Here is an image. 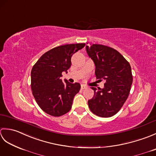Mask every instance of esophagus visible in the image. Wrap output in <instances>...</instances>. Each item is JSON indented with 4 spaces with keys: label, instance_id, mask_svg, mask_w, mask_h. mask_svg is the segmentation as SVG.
I'll use <instances>...</instances> for the list:
<instances>
[{
    "label": "esophagus",
    "instance_id": "obj_1",
    "mask_svg": "<svg viewBox=\"0 0 156 156\" xmlns=\"http://www.w3.org/2000/svg\"><path fill=\"white\" fill-rule=\"evenodd\" d=\"M88 88L87 86L84 85V84H82V85H81V88H82V89H86V88Z\"/></svg>",
    "mask_w": 156,
    "mask_h": 156
}]
</instances>
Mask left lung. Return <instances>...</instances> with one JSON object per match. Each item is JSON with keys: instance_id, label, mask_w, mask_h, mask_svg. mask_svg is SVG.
Listing matches in <instances>:
<instances>
[{"instance_id": "left-lung-1", "label": "left lung", "mask_w": 156, "mask_h": 156, "mask_svg": "<svg viewBox=\"0 0 156 156\" xmlns=\"http://www.w3.org/2000/svg\"><path fill=\"white\" fill-rule=\"evenodd\" d=\"M86 49L95 64L96 77L105 80L103 88L92 87L94 95L88 101V107L98 117H111L129 97L133 82L131 66L118 51L108 46L92 44Z\"/></svg>"}]
</instances>
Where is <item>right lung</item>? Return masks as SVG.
<instances>
[{"instance_id":"right-lung-1","label":"right lung","mask_w":156,"mask_h":156,"mask_svg":"<svg viewBox=\"0 0 156 156\" xmlns=\"http://www.w3.org/2000/svg\"><path fill=\"white\" fill-rule=\"evenodd\" d=\"M84 46L85 44H76L54 48L43 54L33 66L32 93L39 107L48 115L59 117L71 109L80 84L62 82V74L70 68L72 55Z\"/></svg>"}]
</instances>
